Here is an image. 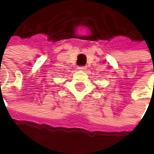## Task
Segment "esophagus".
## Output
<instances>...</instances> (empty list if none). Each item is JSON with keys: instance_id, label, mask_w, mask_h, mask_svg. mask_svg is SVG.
<instances>
[{"instance_id": "1", "label": "esophagus", "mask_w": 154, "mask_h": 154, "mask_svg": "<svg viewBox=\"0 0 154 154\" xmlns=\"http://www.w3.org/2000/svg\"><path fill=\"white\" fill-rule=\"evenodd\" d=\"M78 69L79 70H86V67H85V66H80V67H78Z\"/></svg>"}]
</instances>
